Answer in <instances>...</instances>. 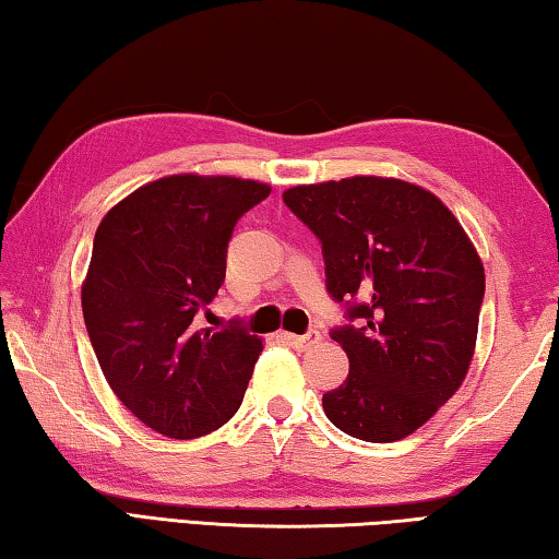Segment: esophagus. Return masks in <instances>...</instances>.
<instances>
[{
  "label": "esophagus",
  "instance_id": "34e87169",
  "mask_svg": "<svg viewBox=\"0 0 559 559\" xmlns=\"http://www.w3.org/2000/svg\"><path fill=\"white\" fill-rule=\"evenodd\" d=\"M281 337L286 340V343H290L293 347H310V345H316V343H320V333H308V335H293V333H281Z\"/></svg>",
  "mask_w": 559,
  "mask_h": 559
}]
</instances>
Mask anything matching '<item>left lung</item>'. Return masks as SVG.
<instances>
[{"label": "left lung", "instance_id": "8db88e82", "mask_svg": "<svg viewBox=\"0 0 559 559\" xmlns=\"http://www.w3.org/2000/svg\"><path fill=\"white\" fill-rule=\"evenodd\" d=\"M325 257L335 300L359 298L333 330L345 382L323 394L349 437L390 443L424 427L468 374L486 273L476 246L437 194L396 177L355 175L283 192Z\"/></svg>", "mask_w": 559, "mask_h": 559}]
</instances>
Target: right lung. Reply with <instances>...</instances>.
<instances>
[{
    "instance_id": "obj_1",
    "label": "right lung",
    "mask_w": 559,
    "mask_h": 559,
    "mask_svg": "<svg viewBox=\"0 0 559 559\" xmlns=\"http://www.w3.org/2000/svg\"><path fill=\"white\" fill-rule=\"evenodd\" d=\"M269 192L259 179L167 175L98 224L83 320L110 390L163 437H204L241 406L261 337L197 328L194 316L222 286L234 224Z\"/></svg>"
}]
</instances>
